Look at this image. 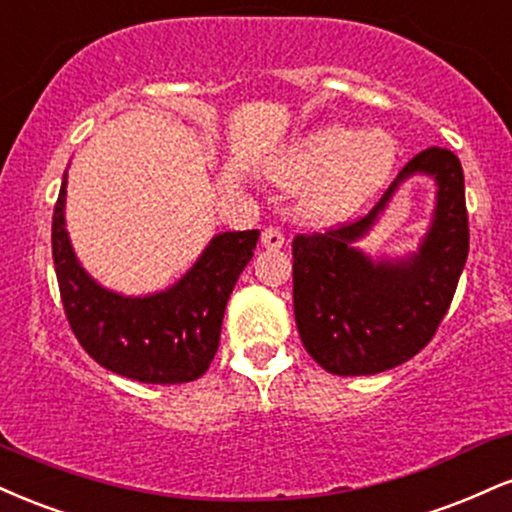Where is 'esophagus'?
Listing matches in <instances>:
<instances>
[{"mask_svg": "<svg viewBox=\"0 0 512 512\" xmlns=\"http://www.w3.org/2000/svg\"><path fill=\"white\" fill-rule=\"evenodd\" d=\"M261 244L266 249H282L285 246V234H282L278 227H266L261 234Z\"/></svg>", "mask_w": 512, "mask_h": 512, "instance_id": "obj_1", "label": "esophagus"}]
</instances>
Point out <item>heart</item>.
I'll return each instance as SVG.
<instances>
[{
	"instance_id": "heart-1",
	"label": "heart",
	"mask_w": 512,
	"mask_h": 512,
	"mask_svg": "<svg viewBox=\"0 0 512 512\" xmlns=\"http://www.w3.org/2000/svg\"><path fill=\"white\" fill-rule=\"evenodd\" d=\"M395 162L398 143L386 131L323 124L299 136L273 172L285 184L314 182L304 198L311 218L342 220L388 182Z\"/></svg>"
}]
</instances>
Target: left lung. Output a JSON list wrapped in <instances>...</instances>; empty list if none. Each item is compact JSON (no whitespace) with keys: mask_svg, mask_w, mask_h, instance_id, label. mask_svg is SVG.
Returning <instances> with one entry per match:
<instances>
[{"mask_svg":"<svg viewBox=\"0 0 512 512\" xmlns=\"http://www.w3.org/2000/svg\"><path fill=\"white\" fill-rule=\"evenodd\" d=\"M412 173L435 177V220L417 255L374 262L353 246ZM470 225L458 155L426 148L402 167L374 210L292 242L299 338L328 374L371 376L405 364L434 338L465 268Z\"/></svg>","mask_w":512,"mask_h":512,"instance_id":"8db88e82","label":"left lung"}]
</instances>
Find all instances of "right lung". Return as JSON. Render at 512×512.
I'll list each match as a JSON object with an SVG mask.
<instances>
[{"label": "right lung", "instance_id": "add662e5", "mask_svg": "<svg viewBox=\"0 0 512 512\" xmlns=\"http://www.w3.org/2000/svg\"><path fill=\"white\" fill-rule=\"evenodd\" d=\"M66 174L52 215V258L76 340L107 371L141 383L196 381L220 345L227 299L254 256L258 230L222 232L170 290L124 297L81 268L64 230Z\"/></svg>", "mask_w": 512, "mask_h": 512}]
</instances>
